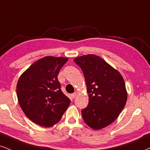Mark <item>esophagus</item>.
<instances>
[{
  "label": "esophagus",
  "mask_w": 150,
  "mask_h": 150,
  "mask_svg": "<svg viewBox=\"0 0 150 150\" xmlns=\"http://www.w3.org/2000/svg\"><path fill=\"white\" fill-rule=\"evenodd\" d=\"M76 92H74V93H73V94H71V99H74V98L76 97Z\"/></svg>",
  "instance_id": "34e87169"
}]
</instances>
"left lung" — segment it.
<instances>
[{"mask_svg": "<svg viewBox=\"0 0 150 150\" xmlns=\"http://www.w3.org/2000/svg\"><path fill=\"white\" fill-rule=\"evenodd\" d=\"M74 61L82 69L89 102L81 110L87 125L99 130L117 119L126 104L127 93L122 75L103 59L89 54Z\"/></svg>", "mask_w": 150, "mask_h": 150, "instance_id": "1", "label": "left lung"}]
</instances>
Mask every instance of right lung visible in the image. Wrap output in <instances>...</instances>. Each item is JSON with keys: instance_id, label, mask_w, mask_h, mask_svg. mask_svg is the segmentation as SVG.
I'll return each instance as SVG.
<instances>
[{"instance_id": "1", "label": "right lung", "mask_w": 150, "mask_h": 150, "mask_svg": "<svg viewBox=\"0 0 150 150\" xmlns=\"http://www.w3.org/2000/svg\"><path fill=\"white\" fill-rule=\"evenodd\" d=\"M67 58L47 56L36 61L22 74L16 95L20 106L31 121L52 127L60 121L70 99L61 90L59 71Z\"/></svg>"}]
</instances>
